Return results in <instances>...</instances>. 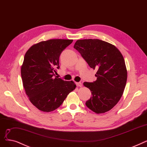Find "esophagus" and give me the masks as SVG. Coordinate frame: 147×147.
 I'll return each mask as SVG.
<instances>
[{"instance_id":"34e87169","label":"esophagus","mask_w":147,"mask_h":147,"mask_svg":"<svg viewBox=\"0 0 147 147\" xmlns=\"http://www.w3.org/2000/svg\"><path fill=\"white\" fill-rule=\"evenodd\" d=\"M76 85L78 87H82V83L80 82H76Z\"/></svg>"}]
</instances>
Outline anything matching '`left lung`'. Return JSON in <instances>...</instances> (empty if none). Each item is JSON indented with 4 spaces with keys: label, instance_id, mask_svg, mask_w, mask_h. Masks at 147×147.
<instances>
[{
    "label": "left lung",
    "instance_id": "8db88e82",
    "mask_svg": "<svg viewBox=\"0 0 147 147\" xmlns=\"http://www.w3.org/2000/svg\"><path fill=\"white\" fill-rule=\"evenodd\" d=\"M74 48L91 68L97 69V80L83 84L92 95L86 106L97 114L106 113L120 100L126 84L127 72L123 55L114 45L97 39L78 40Z\"/></svg>",
    "mask_w": 147,
    "mask_h": 147
}]
</instances>
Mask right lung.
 Here are the masks:
<instances>
[{"label": "right lung", "instance_id": "1", "mask_svg": "<svg viewBox=\"0 0 147 147\" xmlns=\"http://www.w3.org/2000/svg\"><path fill=\"white\" fill-rule=\"evenodd\" d=\"M71 39H50L32 46L25 54L21 75L25 92L38 109L51 112L58 108L76 85L57 78L59 57Z\"/></svg>", "mask_w": 147, "mask_h": 147}]
</instances>
